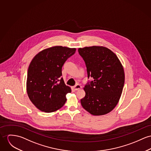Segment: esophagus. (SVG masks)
<instances>
[{
  "mask_svg": "<svg viewBox=\"0 0 151 151\" xmlns=\"http://www.w3.org/2000/svg\"><path fill=\"white\" fill-rule=\"evenodd\" d=\"M73 88H74V90H80V89H81V85H79V84H76V85H75L74 87H73Z\"/></svg>",
  "mask_w": 151,
  "mask_h": 151,
  "instance_id": "esophagus-1",
  "label": "esophagus"
}]
</instances>
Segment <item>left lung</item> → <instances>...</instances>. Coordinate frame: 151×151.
<instances>
[{
	"mask_svg": "<svg viewBox=\"0 0 151 151\" xmlns=\"http://www.w3.org/2000/svg\"><path fill=\"white\" fill-rule=\"evenodd\" d=\"M85 61L88 78L93 81L84 87L82 107L93 116L105 115L118 104L125 83L124 67L116 55L102 46L79 48Z\"/></svg>",
	"mask_w": 151,
	"mask_h": 151,
	"instance_id": "8db88e82",
	"label": "left lung"
}]
</instances>
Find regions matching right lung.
I'll return each instance as SVG.
<instances>
[{
    "label": "right lung",
    "instance_id": "obj_1",
    "mask_svg": "<svg viewBox=\"0 0 151 151\" xmlns=\"http://www.w3.org/2000/svg\"><path fill=\"white\" fill-rule=\"evenodd\" d=\"M76 50V48L62 46L50 47L40 51L31 61L26 91L30 101L38 110L52 113L65 104L66 95L71 92V88L60 78L64 63Z\"/></svg>",
    "mask_w": 151,
    "mask_h": 151
}]
</instances>
